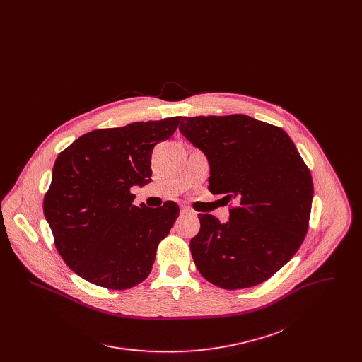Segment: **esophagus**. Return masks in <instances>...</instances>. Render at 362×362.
<instances>
[{"mask_svg": "<svg viewBox=\"0 0 362 362\" xmlns=\"http://www.w3.org/2000/svg\"><path fill=\"white\" fill-rule=\"evenodd\" d=\"M180 211H182V214H185V216H195V213H194L189 207L183 206L180 209Z\"/></svg>", "mask_w": 362, "mask_h": 362, "instance_id": "esophagus-1", "label": "esophagus"}]
</instances>
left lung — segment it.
<instances>
[{"mask_svg": "<svg viewBox=\"0 0 362 362\" xmlns=\"http://www.w3.org/2000/svg\"><path fill=\"white\" fill-rule=\"evenodd\" d=\"M179 130L206 155L210 192L236 202L225 224L198 214L201 229L189 241L198 272L229 291L264 282L292 259L308 232V167L281 127L243 114L185 117Z\"/></svg>", "mask_w": 362, "mask_h": 362, "instance_id": "left-lung-1", "label": "left lung"}]
</instances>
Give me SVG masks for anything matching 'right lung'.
<instances>
[{
    "label": "right lung",
    "mask_w": 362,
    "mask_h": 362,
    "mask_svg": "<svg viewBox=\"0 0 362 362\" xmlns=\"http://www.w3.org/2000/svg\"><path fill=\"white\" fill-rule=\"evenodd\" d=\"M180 119L93 130L57 157L43 211L57 251L88 282L124 291L149 276L179 206L173 201L158 209L134 206L130 189L152 180V151Z\"/></svg>",
    "instance_id": "add662e5"
}]
</instances>
